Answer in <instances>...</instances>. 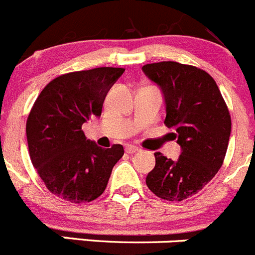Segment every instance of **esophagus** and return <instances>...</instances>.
<instances>
[{
    "label": "esophagus",
    "mask_w": 255,
    "mask_h": 255,
    "mask_svg": "<svg viewBox=\"0 0 255 255\" xmlns=\"http://www.w3.org/2000/svg\"><path fill=\"white\" fill-rule=\"evenodd\" d=\"M139 147L134 146V145H128V146L125 147V151L126 154H134V152H137L139 151Z\"/></svg>",
    "instance_id": "esophagus-1"
}]
</instances>
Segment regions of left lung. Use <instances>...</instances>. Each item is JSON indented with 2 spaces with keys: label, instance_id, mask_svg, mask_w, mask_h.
<instances>
[{
  "label": "left lung",
  "instance_id": "obj_1",
  "mask_svg": "<svg viewBox=\"0 0 255 255\" xmlns=\"http://www.w3.org/2000/svg\"><path fill=\"white\" fill-rule=\"evenodd\" d=\"M164 95V124L175 130L178 160L155 152L146 185L159 198L181 202L202 190L224 161L232 120L218 85L208 72L190 65L162 61L142 66Z\"/></svg>",
  "mask_w": 255,
  "mask_h": 255
}]
</instances>
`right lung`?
Segmentation results:
<instances>
[{"instance_id": "obj_1", "label": "right lung", "mask_w": 255, "mask_h": 255, "mask_svg": "<svg viewBox=\"0 0 255 255\" xmlns=\"http://www.w3.org/2000/svg\"><path fill=\"white\" fill-rule=\"evenodd\" d=\"M125 69L98 67L48 82L26 123L31 161L46 188L67 202L89 203L104 193L123 145L110 149L87 140L82 124L100 118L106 94Z\"/></svg>"}]
</instances>
